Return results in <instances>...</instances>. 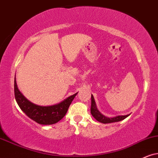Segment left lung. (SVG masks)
<instances>
[{
	"instance_id": "1",
	"label": "left lung",
	"mask_w": 158,
	"mask_h": 158,
	"mask_svg": "<svg viewBox=\"0 0 158 158\" xmlns=\"http://www.w3.org/2000/svg\"><path fill=\"white\" fill-rule=\"evenodd\" d=\"M91 114L93 116V117L96 119L97 121L100 122V123H102L104 124L106 123H115V122H119L123 119H125L129 116V114L125 115V116H117V117H112V118H109V117H105L104 115H103L100 111L98 110L96 104H95V100L93 95H91Z\"/></svg>"
}]
</instances>
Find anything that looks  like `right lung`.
Instances as JSON below:
<instances>
[{
	"label": "right lung",
	"instance_id": "1",
	"mask_svg": "<svg viewBox=\"0 0 158 158\" xmlns=\"http://www.w3.org/2000/svg\"><path fill=\"white\" fill-rule=\"evenodd\" d=\"M77 94H73L58 104L41 106L33 104L23 96L18 89L15 79V96L19 108L27 117L41 125H52L63 119Z\"/></svg>",
	"mask_w": 158,
	"mask_h": 158
}]
</instances>
